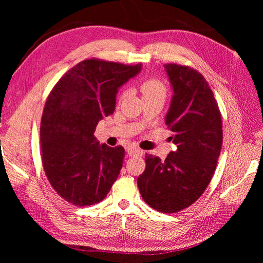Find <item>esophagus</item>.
<instances>
[{"label":"esophagus","mask_w":263,"mask_h":263,"mask_svg":"<svg viewBox=\"0 0 263 263\" xmlns=\"http://www.w3.org/2000/svg\"><path fill=\"white\" fill-rule=\"evenodd\" d=\"M127 154H128L130 157H135V156H140L142 155V150L136 147H129L127 149Z\"/></svg>","instance_id":"1"}]
</instances>
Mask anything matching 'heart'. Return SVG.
I'll return each mask as SVG.
<instances>
[{
  "instance_id": "obj_1",
  "label": "heart",
  "mask_w": 263,
  "mask_h": 263,
  "mask_svg": "<svg viewBox=\"0 0 263 263\" xmlns=\"http://www.w3.org/2000/svg\"><path fill=\"white\" fill-rule=\"evenodd\" d=\"M140 90L142 98H153L157 97V95L165 94V86L158 79H148V80L144 81L140 86Z\"/></svg>"
}]
</instances>
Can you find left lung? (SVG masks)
<instances>
[{
	"mask_svg": "<svg viewBox=\"0 0 263 263\" xmlns=\"http://www.w3.org/2000/svg\"><path fill=\"white\" fill-rule=\"evenodd\" d=\"M172 89L164 122L173 132L176 153L165 160L146 154V169L137 179L144 201L156 211L177 213L200 197L216 169L222 144L221 116L213 91L196 70L163 66Z\"/></svg>",
	"mask_w": 263,
	"mask_h": 263,
	"instance_id": "8db88e82",
	"label": "left lung"
}]
</instances>
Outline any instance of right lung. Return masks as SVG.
<instances>
[{"instance_id":"1","label":"right lung","mask_w":263,"mask_h":263,"mask_svg":"<svg viewBox=\"0 0 263 263\" xmlns=\"http://www.w3.org/2000/svg\"><path fill=\"white\" fill-rule=\"evenodd\" d=\"M141 67L87 59L70 69L50 92L41 125L43 165L51 186L67 202L97 204L118 178L124 148L101 145L94 132L114 113L119 87Z\"/></svg>"}]
</instances>
